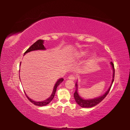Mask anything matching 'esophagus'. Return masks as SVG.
Instances as JSON below:
<instances>
[{
  "mask_svg": "<svg viewBox=\"0 0 130 130\" xmlns=\"http://www.w3.org/2000/svg\"><path fill=\"white\" fill-rule=\"evenodd\" d=\"M68 79H69V80H75V77L73 76V75H70L68 77Z\"/></svg>",
  "mask_w": 130,
  "mask_h": 130,
  "instance_id": "1",
  "label": "esophagus"
}]
</instances>
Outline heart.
<instances>
[{
  "mask_svg": "<svg viewBox=\"0 0 130 130\" xmlns=\"http://www.w3.org/2000/svg\"><path fill=\"white\" fill-rule=\"evenodd\" d=\"M88 53V51L86 49H80L75 51L73 54V56L75 58H82L87 55ZM95 56V54H92L90 55V58H94Z\"/></svg>",
  "mask_w": 130,
  "mask_h": 130,
  "instance_id": "1",
  "label": "heart"
}]
</instances>
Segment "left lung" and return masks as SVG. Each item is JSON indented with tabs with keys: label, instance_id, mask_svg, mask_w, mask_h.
<instances>
[{
	"label": "left lung",
	"instance_id": "left-lung-1",
	"mask_svg": "<svg viewBox=\"0 0 130 130\" xmlns=\"http://www.w3.org/2000/svg\"><path fill=\"white\" fill-rule=\"evenodd\" d=\"M110 64H111L112 68L113 69V78L112 80V82L111 84V85L109 87L108 89H107L104 94L101 95V96H99L96 98H94L93 99H84V98H82L78 93V85H77V81L75 83V87H76V90L74 94V99L75 100V101L76 103L79 105L80 107H84V108H90L92 107L97 105L98 104H99L101 101L104 100V98L107 95L108 93H109L110 89L111 88V86L113 84V82L114 81V77H115V67H114V64L112 62H110Z\"/></svg>",
	"mask_w": 130,
	"mask_h": 130
}]
</instances>
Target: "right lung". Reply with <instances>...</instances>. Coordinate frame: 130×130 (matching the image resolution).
I'll return each mask as SVG.
<instances>
[{
	"label": "right lung",
	"instance_id": "right-lung-1",
	"mask_svg": "<svg viewBox=\"0 0 130 130\" xmlns=\"http://www.w3.org/2000/svg\"><path fill=\"white\" fill-rule=\"evenodd\" d=\"M44 41L42 40H39L37 41L35 43H34V44L32 45H31L28 49H27L26 51V52L24 54V55H25L26 53H28L29 52H32V51L45 50H46V48L44 47V45H43V44H44ZM21 64H20V66H21ZM19 77H20V75H19ZM19 78H20V77H19ZM63 78H59V79L57 80V81H56L55 84V86H54V88H53V92H52V94H51V95L50 96L49 98H48V99H46L45 100L41 101H34V100L31 99V98H30L28 96H27V95L26 94V93L25 92H25V95H26L27 98L28 99V100L31 102V103H32L34 105H36V106H45L46 105H48V104H49L50 102L52 101V100L54 99L55 94V93H56V91L57 86L59 85H60L62 82H63Z\"/></svg>",
	"mask_w": 130,
	"mask_h": 130
}]
</instances>
